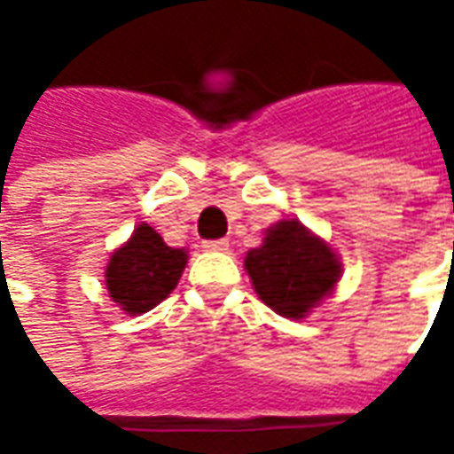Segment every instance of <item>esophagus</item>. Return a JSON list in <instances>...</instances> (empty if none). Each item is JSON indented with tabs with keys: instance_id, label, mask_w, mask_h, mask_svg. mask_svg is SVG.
I'll return each instance as SVG.
<instances>
[{
	"instance_id": "esophagus-1",
	"label": "esophagus",
	"mask_w": 454,
	"mask_h": 454,
	"mask_svg": "<svg viewBox=\"0 0 454 454\" xmlns=\"http://www.w3.org/2000/svg\"><path fill=\"white\" fill-rule=\"evenodd\" d=\"M204 247H207V250H211V253H226L228 240L226 238H221V240H207V243H204Z\"/></svg>"
}]
</instances>
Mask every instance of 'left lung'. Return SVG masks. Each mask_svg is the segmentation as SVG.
<instances>
[{
  "label": "left lung",
  "instance_id": "1",
  "mask_svg": "<svg viewBox=\"0 0 454 454\" xmlns=\"http://www.w3.org/2000/svg\"><path fill=\"white\" fill-rule=\"evenodd\" d=\"M255 294L275 314L299 321L314 311L340 282L342 262L331 243L299 218L265 228L262 243L243 260Z\"/></svg>",
  "mask_w": 454,
  "mask_h": 454
}]
</instances>
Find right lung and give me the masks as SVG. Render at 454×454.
Returning <instances> with one entry per match:
<instances>
[{"label": "right lung", "instance_id": "obj_1", "mask_svg": "<svg viewBox=\"0 0 454 454\" xmlns=\"http://www.w3.org/2000/svg\"><path fill=\"white\" fill-rule=\"evenodd\" d=\"M189 260L187 247H169L158 231L138 223L106 262L104 282L123 314H148L177 286Z\"/></svg>", "mask_w": 454, "mask_h": 454}]
</instances>
